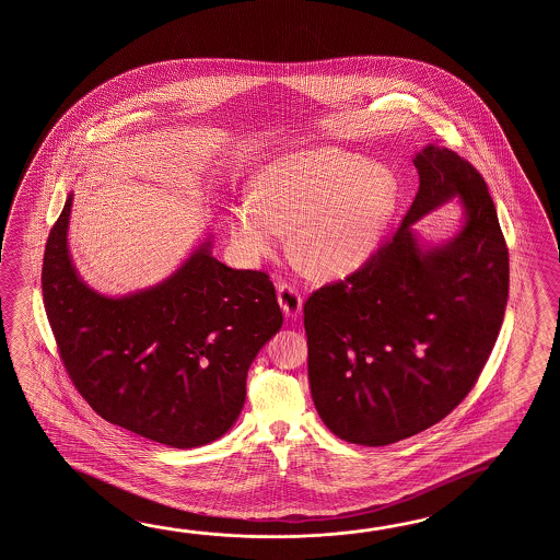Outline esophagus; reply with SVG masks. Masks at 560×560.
<instances>
[{
    "label": "esophagus",
    "instance_id": "34e87169",
    "mask_svg": "<svg viewBox=\"0 0 560 560\" xmlns=\"http://www.w3.org/2000/svg\"><path fill=\"white\" fill-rule=\"evenodd\" d=\"M278 302L288 318H298V314L302 312V296L292 284L278 285Z\"/></svg>",
    "mask_w": 560,
    "mask_h": 560
}]
</instances>
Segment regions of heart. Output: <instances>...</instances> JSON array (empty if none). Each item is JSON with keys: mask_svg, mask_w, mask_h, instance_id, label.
Listing matches in <instances>:
<instances>
[{"mask_svg": "<svg viewBox=\"0 0 560 560\" xmlns=\"http://www.w3.org/2000/svg\"><path fill=\"white\" fill-rule=\"evenodd\" d=\"M396 202L398 178L390 167L316 148L266 167L256 194L232 208L228 232L250 260L278 250L284 232H294V250L310 268L345 278L369 264Z\"/></svg>", "mask_w": 560, "mask_h": 560, "instance_id": "heart-1", "label": "heart"}]
</instances>
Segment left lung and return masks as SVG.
Here are the masks:
<instances>
[{"label":"left lung","instance_id":"obj_1","mask_svg":"<svg viewBox=\"0 0 560 560\" xmlns=\"http://www.w3.org/2000/svg\"><path fill=\"white\" fill-rule=\"evenodd\" d=\"M412 162L420 186L393 240L304 304L314 406L338 439L362 446L405 441L463 402L509 298V248L482 176L434 143ZM453 197L464 226L422 243L411 226Z\"/></svg>","mask_w":560,"mask_h":560}]
</instances>
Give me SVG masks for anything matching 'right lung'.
Masks as SVG:
<instances>
[{
  "label": "right lung",
  "mask_w": 560,
  "mask_h": 560,
  "mask_svg": "<svg viewBox=\"0 0 560 560\" xmlns=\"http://www.w3.org/2000/svg\"><path fill=\"white\" fill-rule=\"evenodd\" d=\"M73 194L49 232L42 292L63 366L100 417L172 448L224 436L256 354L280 326L275 284L212 256V234L174 275L126 296L95 292L68 246Z\"/></svg>",
  "instance_id": "add662e5"
}]
</instances>
